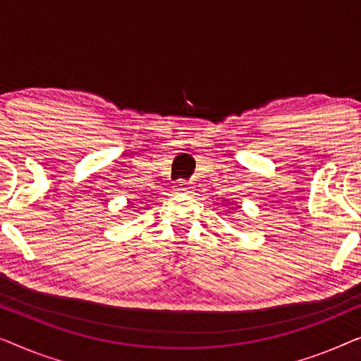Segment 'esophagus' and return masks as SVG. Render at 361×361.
<instances>
[{"label":"esophagus","instance_id":"obj_1","mask_svg":"<svg viewBox=\"0 0 361 361\" xmlns=\"http://www.w3.org/2000/svg\"><path fill=\"white\" fill-rule=\"evenodd\" d=\"M174 187H176V190H177V192H190V189H192L189 182H184V180L176 182V185H174Z\"/></svg>","mask_w":361,"mask_h":361}]
</instances>
